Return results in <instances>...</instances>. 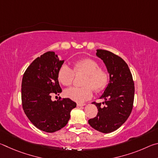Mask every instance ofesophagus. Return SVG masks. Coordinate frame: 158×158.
I'll return each mask as SVG.
<instances>
[{
  "mask_svg": "<svg viewBox=\"0 0 158 158\" xmlns=\"http://www.w3.org/2000/svg\"><path fill=\"white\" fill-rule=\"evenodd\" d=\"M77 106H85V103H77Z\"/></svg>",
  "mask_w": 158,
  "mask_h": 158,
  "instance_id": "esophagus-1",
  "label": "esophagus"
}]
</instances>
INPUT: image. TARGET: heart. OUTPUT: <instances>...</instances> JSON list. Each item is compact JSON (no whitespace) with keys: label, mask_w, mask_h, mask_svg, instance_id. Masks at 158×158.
<instances>
[{"label":"heart","mask_w":158,"mask_h":158,"mask_svg":"<svg viewBox=\"0 0 158 158\" xmlns=\"http://www.w3.org/2000/svg\"><path fill=\"white\" fill-rule=\"evenodd\" d=\"M75 74H86L82 85L83 87H73L67 89L65 95L67 98L77 102H84L92 97L93 90L100 92L105 89L109 82L108 73L100 68L95 60L89 58H81L73 63V70L68 65H63L58 69L57 77L61 84L69 86L73 84Z\"/></svg>","instance_id":"1"}]
</instances>
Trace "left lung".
<instances>
[{
  "mask_svg": "<svg viewBox=\"0 0 158 158\" xmlns=\"http://www.w3.org/2000/svg\"><path fill=\"white\" fill-rule=\"evenodd\" d=\"M96 55L105 63L109 73V83L100 98L105 101L94 102L98 109L97 116L89 120L95 130L102 133L116 130L127 121L132 112L135 84L132 73L123 59L106 50L97 49Z\"/></svg>",
  "mask_w": 158,
  "mask_h": 158,
  "instance_id": "8db88e82",
  "label": "left lung"
}]
</instances>
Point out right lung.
I'll return each instance as SVG.
<instances>
[{
	"instance_id": "obj_1",
	"label": "right lung",
	"mask_w": 158,
	"mask_h": 158,
	"mask_svg": "<svg viewBox=\"0 0 158 158\" xmlns=\"http://www.w3.org/2000/svg\"><path fill=\"white\" fill-rule=\"evenodd\" d=\"M64 60L53 52H47L35 59L23 74L21 83L22 107L37 128L54 132L65 127L70 111L77 104L69 98L52 100L53 94L62 92L57 74Z\"/></svg>"
}]
</instances>
